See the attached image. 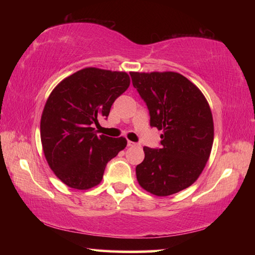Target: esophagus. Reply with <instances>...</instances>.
<instances>
[{
  "mask_svg": "<svg viewBox=\"0 0 255 255\" xmlns=\"http://www.w3.org/2000/svg\"><path fill=\"white\" fill-rule=\"evenodd\" d=\"M127 146H128V147H133V146H138V144L135 143V141L128 140V141H127Z\"/></svg>",
  "mask_w": 255,
  "mask_h": 255,
  "instance_id": "1",
  "label": "esophagus"
}]
</instances>
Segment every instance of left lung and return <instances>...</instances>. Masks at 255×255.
Returning <instances> with one entry per match:
<instances>
[{
    "label": "left lung",
    "instance_id": "8db88e82",
    "mask_svg": "<svg viewBox=\"0 0 255 255\" xmlns=\"http://www.w3.org/2000/svg\"><path fill=\"white\" fill-rule=\"evenodd\" d=\"M133 88L147 106L150 127L163 130L161 147H144L136 166L138 183L155 196L188 188L204 170L213 147L214 122L204 94L174 72L130 73Z\"/></svg>",
    "mask_w": 255,
    "mask_h": 255
}]
</instances>
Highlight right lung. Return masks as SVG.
Segmentation results:
<instances>
[{
    "instance_id": "add662e5",
    "label": "right lung",
    "mask_w": 255,
    "mask_h": 255,
    "mask_svg": "<svg viewBox=\"0 0 255 255\" xmlns=\"http://www.w3.org/2000/svg\"><path fill=\"white\" fill-rule=\"evenodd\" d=\"M129 83L125 72L88 67L50 93L40 122L42 149L50 169L70 188L86 190L100 183L107 163L126 147V138L98 136L93 125L108 118Z\"/></svg>"
}]
</instances>
